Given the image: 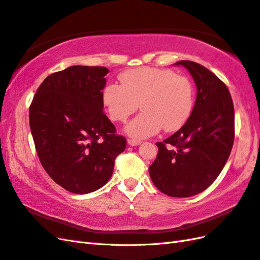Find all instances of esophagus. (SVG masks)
I'll list each match as a JSON object with an SVG mask.
<instances>
[{"label": "esophagus", "instance_id": "esophagus-1", "mask_svg": "<svg viewBox=\"0 0 260 260\" xmlns=\"http://www.w3.org/2000/svg\"><path fill=\"white\" fill-rule=\"evenodd\" d=\"M128 144L131 145V146H137V145H140L141 144V141L140 140H132V139H128Z\"/></svg>", "mask_w": 260, "mask_h": 260}]
</instances>
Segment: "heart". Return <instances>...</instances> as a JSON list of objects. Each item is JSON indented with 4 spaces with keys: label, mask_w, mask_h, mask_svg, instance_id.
Segmentation results:
<instances>
[{
    "label": "heart",
    "mask_w": 260,
    "mask_h": 260,
    "mask_svg": "<svg viewBox=\"0 0 260 260\" xmlns=\"http://www.w3.org/2000/svg\"><path fill=\"white\" fill-rule=\"evenodd\" d=\"M120 85L108 83L102 90V102L113 121L124 122L139 108V114L125 127L136 139L154 136L160 129H180L190 117L193 87L186 76L172 70L143 67L119 74Z\"/></svg>",
    "instance_id": "obj_1"
}]
</instances>
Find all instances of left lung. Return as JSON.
<instances>
[{
	"instance_id": "left-lung-1",
	"label": "left lung",
	"mask_w": 260,
	"mask_h": 260,
	"mask_svg": "<svg viewBox=\"0 0 260 260\" xmlns=\"http://www.w3.org/2000/svg\"><path fill=\"white\" fill-rule=\"evenodd\" d=\"M175 64L191 74L197 98L187 122L156 143L149 173L159 191L186 198L206 190L225 165L234 142V106L225 84L207 68L188 60Z\"/></svg>"
}]
</instances>
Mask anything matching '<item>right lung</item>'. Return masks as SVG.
Returning <instances> with one entry per match:
<instances>
[{
    "instance_id": "obj_1",
    "label": "right lung",
    "mask_w": 260,
    "mask_h": 260,
    "mask_svg": "<svg viewBox=\"0 0 260 260\" xmlns=\"http://www.w3.org/2000/svg\"><path fill=\"white\" fill-rule=\"evenodd\" d=\"M105 67L73 66L49 75L29 107V124L41 165L73 193L102 188L127 140L104 114Z\"/></svg>"
}]
</instances>
